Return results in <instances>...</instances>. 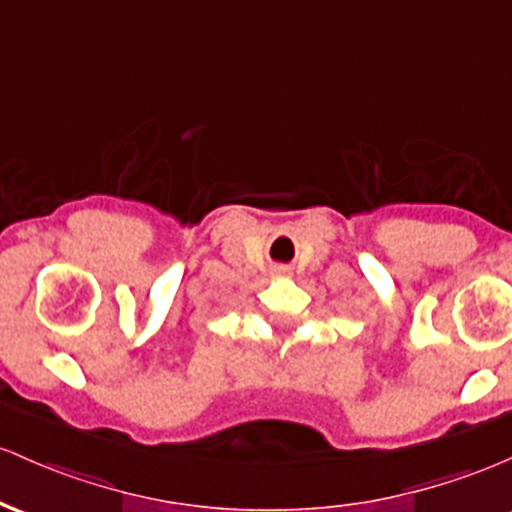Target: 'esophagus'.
<instances>
[{"instance_id":"obj_1","label":"esophagus","mask_w":512,"mask_h":512,"mask_svg":"<svg viewBox=\"0 0 512 512\" xmlns=\"http://www.w3.org/2000/svg\"><path fill=\"white\" fill-rule=\"evenodd\" d=\"M274 272H277V274H282V272H286V269H284V267H274Z\"/></svg>"}]
</instances>
